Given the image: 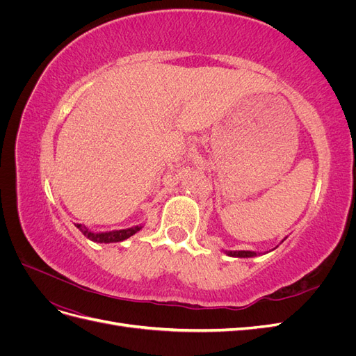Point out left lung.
I'll list each match as a JSON object with an SVG mask.
<instances>
[{"label": "left lung", "mask_w": 356, "mask_h": 356, "mask_svg": "<svg viewBox=\"0 0 356 356\" xmlns=\"http://www.w3.org/2000/svg\"><path fill=\"white\" fill-rule=\"evenodd\" d=\"M225 254L230 255V257H238V258H251V257L260 255L261 252H255V251H225Z\"/></svg>", "instance_id": "left-lung-1"}]
</instances>
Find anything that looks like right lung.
I'll return each instance as SVG.
<instances>
[{
    "mask_svg": "<svg viewBox=\"0 0 356 356\" xmlns=\"http://www.w3.org/2000/svg\"><path fill=\"white\" fill-rule=\"evenodd\" d=\"M75 227H77L86 238L92 242L96 243H113V242H122L131 238L135 233H138L139 230L143 229V225H134V227H129V229H122V230H111V232H99V233H95L92 230H89L86 227L84 224H75Z\"/></svg>",
    "mask_w": 356,
    "mask_h": 356,
    "instance_id": "obj_1",
    "label": "right lung"
}]
</instances>
